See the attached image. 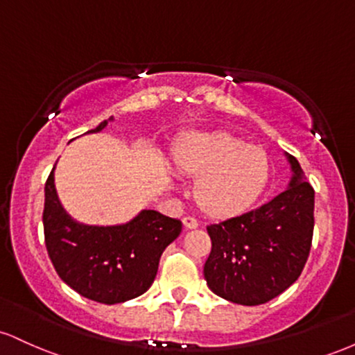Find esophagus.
<instances>
[{"label":"esophagus","mask_w":355,"mask_h":355,"mask_svg":"<svg viewBox=\"0 0 355 355\" xmlns=\"http://www.w3.org/2000/svg\"><path fill=\"white\" fill-rule=\"evenodd\" d=\"M182 222H183V227H185L187 230H193L198 227V222L193 217H183Z\"/></svg>","instance_id":"1"}]
</instances>
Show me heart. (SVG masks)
Listing matches in <instances>:
<instances>
[{
  "instance_id": "1",
  "label": "heart",
  "mask_w": 355,
  "mask_h": 355,
  "mask_svg": "<svg viewBox=\"0 0 355 355\" xmlns=\"http://www.w3.org/2000/svg\"><path fill=\"white\" fill-rule=\"evenodd\" d=\"M175 172L197 178L193 198L207 217L227 220L255 205L270 180V157L229 132H193L172 148Z\"/></svg>"
}]
</instances>
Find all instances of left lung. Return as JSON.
<instances>
[{"mask_svg": "<svg viewBox=\"0 0 355 355\" xmlns=\"http://www.w3.org/2000/svg\"><path fill=\"white\" fill-rule=\"evenodd\" d=\"M282 193L259 209L209 225L211 252L203 267L214 294L240 305L280 295L302 274L313 234V189L295 157Z\"/></svg>", "mask_w": 355, "mask_h": 355, "instance_id": "1", "label": "left lung"}]
</instances>
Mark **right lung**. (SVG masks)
<instances>
[{"label": "right lung", "instance_id": "right-lung-1", "mask_svg": "<svg viewBox=\"0 0 355 355\" xmlns=\"http://www.w3.org/2000/svg\"><path fill=\"white\" fill-rule=\"evenodd\" d=\"M113 116L87 133L107 128ZM44 243L56 274L80 295L100 304H121L153 284L164 250L180 235L182 222L157 210H141L120 225L76 222L61 205L55 166L44 185Z\"/></svg>", "mask_w": 355, "mask_h": 355}]
</instances>
